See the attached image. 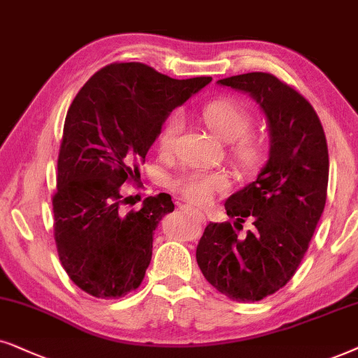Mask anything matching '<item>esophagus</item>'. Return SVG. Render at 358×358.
<instances>
[{
  "instance_id": "esophagus-1",
  "label": "esophagus",
  "mask_w": 358,
  "mask_h": 358,
  "mask_svg": "<svg viewBox=\"0 0 358 358\" xmlns=\"http://www.w3.org/2000/svg\"><path fill=\"white\" fill-rule=\"evenodd\" d=\"M182 209L183 211H187V213H193L194 216H196L199 221H206V216H204V213H201L199 211V209H196V208H193V206H188V204H182Z\"/></svg>"
}]
</instances>
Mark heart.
I'll return each instance as SVG.
<instances>
[{"label": "heart", "instance_id": "b5f03b06", "mask_svg": "<svg viewBox=\"0 0 358 358\" xmlns=\"http://www.w3.org/2000/svg\"><path fill=\"white\" fill-rule=\"evenodd\" d=\"M203 119L214 136L231 142L236 141L234 154L241 164L254 165L260 157V142L255 136L247 134L250 127V113L241 101L232 98H217L203 108ZM182 117L173 113L166 119L160 132L159 145L162 152H170L182 132ZM176 192L196 204H206L214 193L224 192L229 187V178L221 171L188 170L175 180Z\"/></svg>", "mask_w": 358, "mask_h": 358}]
</instances>
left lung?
<instances>
[{
	"instance_id": "8db88e82",
	"label": "left lung",
	"mask_w": 358,
	"mask_h": 358,
	"mask_svg": "<svg viewBox=\"0 0 358 358\" xmlns=\"http://www.w3.org/2000/svg\"><path fill=\"white\" fill-rule=\"evenodd\" d=\"M217 85L247 93L268 126V160L255 182L224 203L234 222H209L196 249L204 278L232 301L254 303L283 288L306 254L326 204L329 154L308 99L270 73L229 76ZM249 217L252 231L236 228Z\"/></svg>"
}]
</instances>
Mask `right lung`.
<instances>
[{
  "instance_id": "add662e5",
  "label": "right lung",
  "mask_w": 358,
  "mask_h": 358,
  "mask_svg": "<svg viewBox=\"0 0 358 358\" xmlns=\"http://www.w3.org/2000/svg\"><path fill=\"white\" fill-rule=\"evenodd\" d=\"M211 80H175L137 62L111 64L75 96L64 124L52 204L60 262L85 293L113 299L139 288L155 229L175 204L160 193L137 211L126 209L129 198L121 187L141 180L139 165L165 119Z\"/></svg>"
}]
</instances>
